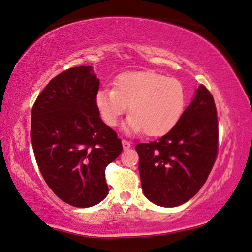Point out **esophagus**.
<instances>
[{"label": "esophagus", "instance_id": "esophagus-1", "mask_svg": "<svg viewBox=\"0 0 252 252\" xmlns=\"http://www.w3.org/2000/svg\"><path fill=\"white\" fill-rule=\"evenodd\" d=\"M122 144H123V149H125V150H127V149L131 148V142L127 141V140L123 139L122 140Z\"/></svg>", "mask_w": 252, "mask_h": 252}]
</instances>
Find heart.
I'll return each mask as SVG.
<instances>
[{"label": "heart", "mask_w": 252, "mask_h": 252, "mask_svg": "<svg viewBox=\"0 0 252 252\" xmlns=\"http://www.w3.org/2000/svg\"><path fill=\"white\" fill-rule=\"evenodd\" d=\"M187 93L180 81L153 71L126 72L117 76L114 88L101 89L95 104L103 121L116 126L129 105L126 130L149 136L167 133L180 120Z\"/></svg>", "instance_id": "obj_1"}]
</instances>
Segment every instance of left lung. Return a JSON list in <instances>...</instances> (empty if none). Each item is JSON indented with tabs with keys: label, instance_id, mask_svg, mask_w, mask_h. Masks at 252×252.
<instances>
[{
	"label": "left lung",
	"instance_id": "left-lung-1",
	"mask_svg": "<svg viewBox=\"0 0 252 252\" xmlns=\"http://www.w3.org/2000/svg\"><path fill=\"white\" fill-rule=\"evenodd\" d=\"M218 141L215 100L201 84L167 134L153 142L136 144L144 195L158 206L169 208L190 200L211 172Z\"/></svg>",
	"mask_w": 252,
	"mask_h": 252
}]
</instances>
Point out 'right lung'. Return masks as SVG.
Returning a JSON list of instances; mask_svg holds the SVG:
<instances>
[{
    "instance_id": "obj_1",
    "label": "right lung",
    "mask_w": 252,
    "mask_h": 252,
    "mask_svg": "<svg viewBox=\"0 0 252 252\" xmlns=\"http://www.w3.org/2000/svg\"><path fill=\"white\" fill-rule=\"evenodd\" d=\"M99 84L91 66L71 67L50 81L32 108L31 140L42 177L62 201L78 208L106 197L105 168L123 149L100 118Z\"/></svg>"
}]
</instances>
